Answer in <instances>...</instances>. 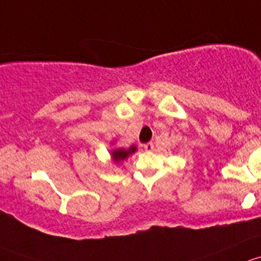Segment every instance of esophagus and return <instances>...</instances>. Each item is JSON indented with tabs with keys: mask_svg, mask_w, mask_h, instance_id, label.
<instances>
[{
	"mask_svg": "<svg viewBox=\"0 0 261 261\" xmlns=\"http://www.w3.org/2000/svg\"><path fill=\"white\" fill-rule=\"evenodd\" d=\"M144 149H146V150H148V152H150V150H153V149H154V144H153L152 143V142H148V143H146V144H144Z\"/></svg>",
	"mask_w": 261,
	"mask_h": 261,
	"instance_id": "34e87169",
	"label": "esophagus"
}]
</instances>
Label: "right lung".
<instances>
[{
  "instance_id": "obj_1",
  "label": "right lung",
  "mask_w": 261,
  "mask_h": 261,
  "mask_svg": "<svg viewBox=\"0 0 261 261\" xmlns=\"http://www.w3.org/2000/svg\"><path fill=\"white\" fill-rule=\"evenodd\" d=\"M136 149L137 148L134 146H132L129 149H124V148L115 149V150H113L112 157H113V160H114V162L118 163V162H120V161L125 160V158H127L129 154H132V153L136 152Z\"/></svg>"
}]
</instances>
